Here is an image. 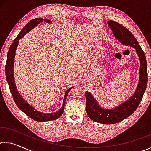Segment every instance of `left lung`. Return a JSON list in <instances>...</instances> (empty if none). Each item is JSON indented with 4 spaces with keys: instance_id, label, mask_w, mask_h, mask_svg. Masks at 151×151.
I'll return each instance as SVG.
<instances>
[{
    "instance_id": "1",
    "label": "left lung",
    "mask_w": 151,
    "mask_h": 151,
    "mask_svg": "<svg viewBox=\"0 0 151 151\" xmlns=\"http://www.w3.org/2000/svg\"><path fill=\"white\" fill-rule=\"evenodd\" d=\"M110 29L121 44L134 48L140 59L139 81L132 96L119 106L112 109H105L99 105L94 96L85 92L86 109L88 116L93 121L101 124H112L123 121L136 111L146 90L148 82L146 57L142 49L133 35L126 27L113 20L108 21Z\"/></svg>"
}]
</instances>
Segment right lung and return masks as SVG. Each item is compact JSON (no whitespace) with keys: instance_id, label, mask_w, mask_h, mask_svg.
<instances>
[{"instance_id":"obj_1","label":"right lung","mask_w":151,"mask_h":151,"mask_svg":"<svg viewBox=\"0 0 151 151\" xmlns=\"http://www.w3.org/2000/svg\"><path fill=\"white\" fill-rule=\"evenodd\" d=\"M48 22V23H51V22H52V21L50 20L43 19H40V18H36V19H32L30 20L29 22H28L26 24V26L21 30V31H20L19 34L18 35L16 39L14 40L13 42L12 43L11 47L9 48L8 54H7L6 63V65H5V73H6V81L7 83L9 84L10 91H11V93L12 94V98H13L14 103H16L18 108H19L20 111L24 112L28 116H29L30 118L35 120L36 121L39 122L53 121V120H56L59 118V117L62 115L63 112H64L66 99V97H67L68 94L71 89L73 88L71 87L70 88H68V90L66 91L65 96H64L63 106L59 111L50 114L44 113V112H40L37 111L35 108H33L32 106H30L29 103H27V102L25 101L24 99L22 98L21 95H20L17 91L16 85H15L14 83L13 68L15 52H16L17 47L19 42V39L23 37L27 32H29L30 30H31L33 28H35L38 24H40V22Z\"/></svg>"}]
</instances>
